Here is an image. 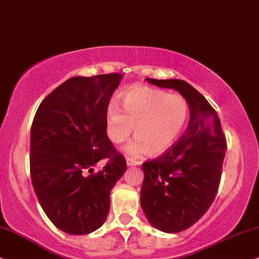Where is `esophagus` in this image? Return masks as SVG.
Masks as SVG:
<instances>
[{
  "label": "esophagus",
  "instance_id": "34e87169",
  "mask_svg": "<svg viewBox=\"0 0 259 259\" xmlns=\"http://www.w3.org/2000/svg\"><path fill=\"white\" fill-rule=\"evenodd\" d=\"M140 164H141L140 161H135V160H133V158H130V157L126 158V165H127V167H134V165H140Z\"/></svg>",
  "mask_w": 259,
  "mask_h": 259
}]
</instances>
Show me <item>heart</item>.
<instances>
[{
    "label": "heart",
    "mask_w": 259,
    "mask_h": 259,
    "mask_svg": "<svg viewBox=\"0 0 259 259\" xmlns=\"http://www.w3.org/2000/svg\"><path fill=\"white\" fill-rule=\"evenodd\" d=\"M189 117L188 101L150 88H134L123 96V110L111 101L106 111V133L113 144H122L135 127V141L125 148L132 157L147 151L157 155L173 146Z\"/></svg>",
    "instance_id": "1"
}]
</instances>
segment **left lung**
<instances>
[{
  "mask_svg": "<svg viewBox=\"0 0 259 259\" xmlns=\"http://www.w3.org/2000/svg\"><path fill=\"white\" fill-rule=\"evenodd\" d=\"M146 80L175 90L189 104L188 126L181 139L162 156L142 164L140 200L148 222L162 232L178 233L194 225L212 205L222 178L226 140L215 110L187 81Z\"/></svg>",
  "mask_w": 259,
  "mask_h": 259,
  "instance_id": "8db88e82",
  "label": "left lung"
}]
</instances>
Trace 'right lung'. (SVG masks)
<instances>
[{
	"instance_id": "add662e5",
	"label": "right lung",
	"mask_w": 259,
	"mask_h": 259,
	"mask_svg": "<svg viewBox=\"0 0 259 259\" xmlns=\"http://www.w3.org/2000/svg\"><path fill=\"white\" fill-rule=\"evenodd\" d=\"M123 74L73 77L41 102L30 130V177L44 212L68 234L104 224L110 192L126 170L106 134L110 98ZM107 164L97 174L93 167Z\"/></svg>"
}]
</instances>
